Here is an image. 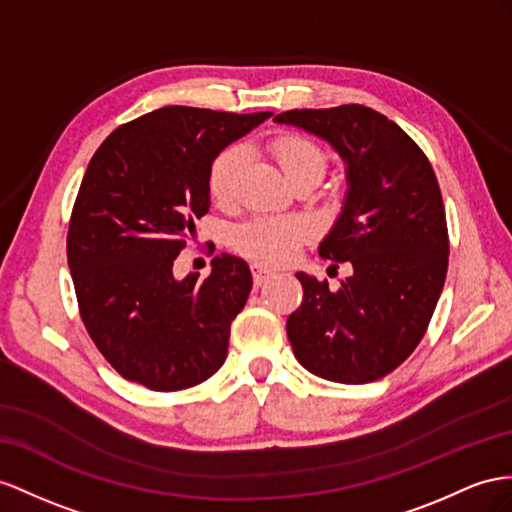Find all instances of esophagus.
I'll list each match as a JSON object with an SVG mask.
<instances>
[{
  "label": "esophagus",
  "mask_w": 512,
  "mask_h": 512,
  "mask_svg": "<svg viewBox=\"0 0 512 512\" xmlns=\"http://www.w3.org/2000/svg\"><path fill=\"white\" fill-rule=\"evenodd\" d=\"M251 272H253V281H255L257 287L264 285V283L272 277V274H274L270 268L261 266V264H253V266H251Z\"/></svg>",
  "instance_id": "34e87169"
}]
</instances>
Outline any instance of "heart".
Instances as JSON below:
<instances>
[{"label":"heart","mask_w":512,"mask_h":512,"mask_svg":"<svg viewBox=\"0 0 512 512\" xmlns=\"http://www.w3.org/2000/svg\"><path fill=\"white\" fill-rule=\"evenodd\" d=\"M270 153L290 183L307 175L322 177L326 168V151L318 142L298 134L274 138ZM244 164L246 151L242 147H229L216 157L209 170V192L218 203L233 201ZM307 231L309 225L298 216H255L233 229L231 244L248 259L279 266L292 259Z\"/></svg>","instance_id":"1"}]
</instances>
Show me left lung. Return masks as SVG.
I'll return each mask as SVG.
<instances>
[{"instance_id": "left-lung-1", "label": "left lung", "mask_w": 512, "mask_h": 512, "mask_svg": "<svg viewBox=\"0 0 512 512\" xmlns=\"http://www.w3.org/2000/svg\"><path fill=\"white\" fill-rule=\"evenodd\" d=\"M274 123L329 142L348 183L318 253L350 261L352 277L331 292L296 272L305 296L287 318L294 355L326 381H376L415 350L445 283L450 246L435 170L396 123L357 103L290 110Z\"/></svg>"}]
</instances>
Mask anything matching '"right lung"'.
<instances>
[{
	"instance_id": "right-lung-1",
	"label": "right lung",
	"mask_w": 512,
	"mask_h": 512,
	"mask_svg": "<svg viewBox=\"0 0 512 512\" xmlns=\"http://www.w3.org/2000/svg\"><path fill=\"white\" fill-rule=\"evenodd\" d=\"M270 116L166 106L114 129L90 160L67 257L86 331L127 381L179 391L225 363L248 264L222 253L205 281L175 279L173 264L209 212L218 153Z\"/></svg>"
}]
</instances>
